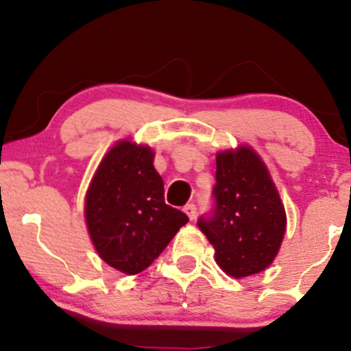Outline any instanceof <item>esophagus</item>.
Here are the masks:
<instances>
[{
  "label": "esophagus",
  "instance_id": "1",
  "mask_svg": "<svg viewBox=\"0 0 351 351\" xmlns=\"http://www.w3.org/2000/svg\"><path fill=\"white\" fill-rule=\"evenodd\" d=\"M183 211L184 213H186V215H188V217H189V219H195V217H196V213H198V209H196V204H193V203H189V204H186V206H184L183 208Z\"/></svg>",
  "mask_w": 351,
  "mask_h": 351
}]
</instances>
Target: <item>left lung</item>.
I'll use <instances>...</instances> for the list:
<instances>
[{
	"label": "left lung",
	"instance_id": "8db88e82",
	"mask_svg": "<svg viewBox=\"0 0 351 351\" xmlns=\"http://www.w3.org/2000/svg\"><path fill=\"white\" fill-rule=\"evenodd\" d=\"M198 226L229 276L247 277L272 264L285 232V209L251 148L217 153L213 208Z\"/></svg>",
	"mask_w": 351,
	"mask_h": 351
}]
</instances>
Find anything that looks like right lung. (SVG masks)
Listing matches in <instances>:
<instances>
[{"mask_svg": "<svg viewBox=\"0 0 351 351\" xmlns=\"http://www.w3.org/2000/svg\"><path fill=\"white\" fill-rule=\"evenodd\" d=\"M86 219L99 256L130 276L145 271L189 221L165 203L153 152L127 140L100 163L87 191Z\"/></svg>", "mask_w": 351, "mask_h": 351, "instance_id": "right-lung-1", "label": "right lung"}]
</instances>
